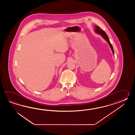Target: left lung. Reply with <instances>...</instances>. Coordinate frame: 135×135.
Wrapping results in <instances>:
<instances>
[{"label":"left lung","instance_id":"8db88e82","mask_svg":"<svg viewBox=\"0 0 135 135\" xmlns=\"http://www.w3.org/2000/svg\"><path fill=\"white\" fill-rule=\"evenodd\" d=\"M94 31H95V32L97 34H98L101 35V36L107 42V43L109 44V47H110V48H111V50H112V53H113V54L114 56V50H113V47H112V45L111 43L110 42L109 38L108 37V36H107L106 33H105V32L104 31V30H103L102 29H101L99 26H95V29Z\"/></svg>","mask_w":135,"mask_h":135}]
</instances>
